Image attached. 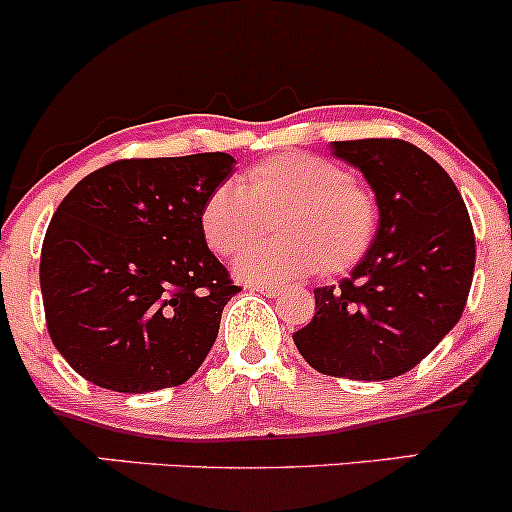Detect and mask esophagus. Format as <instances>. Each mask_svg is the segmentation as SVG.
I'll return each instance as SVG.
<instances>
[{"mask_svg":"<svg viewBox=\"0 0 512 512\" xmlns=\"http://www.w3.org/2000/svg\"><path fill=\"white\" fill-rule=\"evenodd\" d=\"M251 290L258 292V295H263V297H278L280 295V287H275V285H251Z\"/></svg>","mask_w":512,"mask_h":512,"instance_id":"esophagus-1","label":"esophagus"}]
</instances>
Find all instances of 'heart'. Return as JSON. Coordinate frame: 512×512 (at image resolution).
<instances>
[{"label": "heart", "mask_w": 512, "mask_h": 512, "mask_svg": "<svg viewBox=\"0 0 512 512\" xmlns=\"http://www.w3.org/2000/svg\"><path fill=\"white\" fill-rule=\"evenodd\" d=\"M276 220L281 234L263 245L245 244ZM200 225L210 249L241 251L234 273L246 283L273 285L321 268L338 273L370 246L377 205L348 171L314 154H283L237 179L222 181L205 200Z\"/></svg>", "instance_id": "obj_1"}]
</instances>
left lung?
Listing matches in <instances>:
<instances>
[{
	"instance_id": "obj_1",
	"label": "left lung",
	"mask_w": 512,
	"mask_h": 512,
	"mask_svg": "<svg viewBox=\"0 0 512 512\" xmlns=\"http://www.w3.org/2000/svg\"><path fill=\"white\" fill-rule=\"evenodd\" d=\"M331 154L365 176L380 220L348 278L314 290V319L292 341L324 375L392 380L462 317L476 261L472 220L447 171L411 142H331Z\"/></svg>"
}]
</instances>
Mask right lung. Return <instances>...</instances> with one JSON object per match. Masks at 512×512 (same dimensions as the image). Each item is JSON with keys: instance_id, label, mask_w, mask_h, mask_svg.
<instances>
[{"instance_id": "obj_1", "label": "right lung", "mask_w": 512, "mask_h": 512, "mask_svg": "<svg viewBox=\"0 0 512 512\" xmlns=\"http://www.w3.org/2000/svg\"><path fill=\"white\" fill-rule=\"evenodd\" d=\"M225 152L123 159L55 210L40 292L55 348L96 387L145 394L191 380L239 292L200 212L234 174Z\"/></svg>"}]
</instances>
